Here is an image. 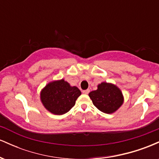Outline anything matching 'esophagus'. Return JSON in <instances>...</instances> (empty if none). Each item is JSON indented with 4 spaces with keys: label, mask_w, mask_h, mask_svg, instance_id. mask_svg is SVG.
<instances>
[{
    "label": "esophagus",
    "mask_w": 159,
    "mask_h": 159,
    "mask_svg": "<svg viewBox=\"0 0 159 159\" xmlns=\"http://www.w3.org/2000/svg\"><path fill=\"white\" fill-rule=\"evenodd\" d=\"M82 93H83L84 94H88L89 93H90V90H83V91H82Z\"/></svg>",
    "instance_id": "1"
}]
</instances>
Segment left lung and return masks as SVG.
Masks as SVG:
<instances>
[{
    "mask_svg": "<svg viewBox=\"0 0 159 159\" xmlns=\"http://www.w3.org/2000/svg\"><path fill=\"white\" fill-rule=\"evenodd\" d=\"M93 104L99 111L105 114H113L123 104L124 97L118 87L111 83L102 82L97 90L89 93Z\"/></svg>",
    "mask_w": 159,
    "mask_h": 159,
    "instance_id": "obj_1",
    "label": "left lung"
}]
</instances>
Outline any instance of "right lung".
I'll return each instance as SVG.
<instances>
[{
    "label": "right lung",
    "mask_w": 159,
    "mask_h": 159,
    "mask_svg": "<svg viewBox=\"0 0 159 159\" xmlns=\"http://www.w3.org/2000/svg\"><path fill=\"white\" fill-rule=\"evenodd\" d=\"M81 94L77 87H72L64 79H61L46 84L40 92V100L49 112L62 115L70 111Z\"/></svg>",
    "instance_id": "1"
}]
</instances>
